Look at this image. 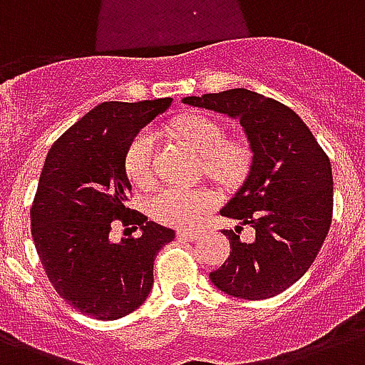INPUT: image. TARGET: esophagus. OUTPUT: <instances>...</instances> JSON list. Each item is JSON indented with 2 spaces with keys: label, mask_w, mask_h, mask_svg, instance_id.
Masks as SVG:
<instances>
[{
  "label": "esophagus",
  "mask_w": 365,
  "mask_h": 365,
  "mask_svg": "<svg viewBox=\"0 0 365 365\" xmlns=\"http://www.w3.org/2000/svg\"><path fill=\"white\" fill-rule=\"evenodd\" d=\"M199 233L197 231H189V229H180L178 231V239L180 240H197Z\"/></svg>",
  "instance_id": "1"
}]
</instances>
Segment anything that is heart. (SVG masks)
<instances>
[{"label":"heart","instance_id":"heart-1","mask_svg":"<svg viewBox=\"0 0 365 365\" xmlns=\"http://www.w3.org/2000/svg\"><path fill=\"white\" fill-rule=\"evenodd\" d=\"M176 132L205 159V170L220 182L233 183L248 168V149L239 142H225V130L205 115L185 117L176 123ZM157 132L142 128L132 138L125 153L126 174L134 183H148L153 172ZM216 195L206 189L166 185L149 200V210L159 222L189 227L199 223L216 206Z\"/></svg>","mask_w":365,"mask_h":365}]
</instances>
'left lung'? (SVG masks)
Segmentation results:
<instances>
[{
  "label": "left lung",
  "instance_id": "left-lung-1",
  "mask_svg": "<svg viewBox=\"0 0 365 365\" xmlns=\"http://www.w3.org/2000/svg\"><path fill=\"white\" fill-rule=\"evenodd\" d=\"M183 104L231 117L242 126L252 163L239 191L222 208L250 225L255 239L242 242L233 231L231 254L212 284L239 299L282 294L312 265L322 248L334 212V176L328 155L294 110L248 88L185 96Z\"/></svg>",
  "mask_w": 365,
  "mask_h": 365
}]
</instances>
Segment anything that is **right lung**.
<instances>
[{
    "instance_id": "obj_1",
    "label": "right lung",
    "mask_w": 365,
    "mask_h": 365,
    "mask_svg": "<svg viewBox=\"0 0 365 365\" xmlns=\"http://www.w3.org/2000/svg\"><path fill=\"white\" fill-rule=\"evenodd\" d=\"M172 98L104 102L48 149L31 205V237L48 280L70 305L98 320L136 311L153 286V261L176 233L126 208L125 153ZM136 221L138 240H109L110 222Z\"/></svg>"
}]
</instances>
